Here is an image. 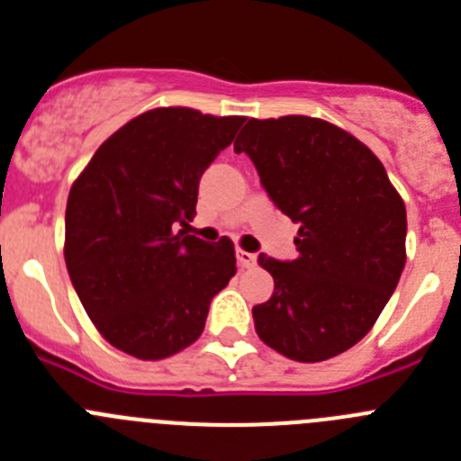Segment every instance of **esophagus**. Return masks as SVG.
<instances>
[{
  "mask_svg": "<svg viewBox=\"0 0 461 461\" xmlns=\"http://www.w3.org/2000/svg\"><path fill=\"white\" fill-rule=\"evenodd\" d=\"M238 263H240V267H254L256 266V254H249V251L238 249Z\"/></svg>",
  "mask_w": 461,
  "mask_h": 461,
  "instance_id": "34e87169",
  "label": "esophagus"
}]
</instances>
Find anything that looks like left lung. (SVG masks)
Wrapping results in <instances>:
<instances>
[{
  "label": "left lung",
  "mask_w": 461,
  "mask_h": 461,
  "mask_svg": "<svg viewBox=\"0 0 461 461\" xmlns=\"http://www.w3.org/2000/svg\"><path fill=\"white\" fill-rule=\"evenodd\" d=\"M270 201L300 226V256L260 254L275 279L256 332L297 362L348 351L376 323L406 263V207L376 154L330 122L249 120L235 140Z\"/></svg>",
  "instance_id": "1"
}]
</instances>
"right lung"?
I'll use <instances>...</instances> for the list:
<instances>
[{
    "instance_id": "right-lung-1",
    "label": "right lung",
    "mask_w": 461,
    "mask_h": 461,
    "mask_svg": "<svg viewBox=\"0 0 461 461\" xmlns=\"http://www.w3.org/2000/svg\"><path fill=\"white\" fill-rule=\"evenodd\" d=\"M244 117L154 108L94 152L67 201L64 258L85 312L110 344L161 360L194 344L212 297L235 275L233 242L189 226L198 182Z\"/></svg>"
}]
</instances>
